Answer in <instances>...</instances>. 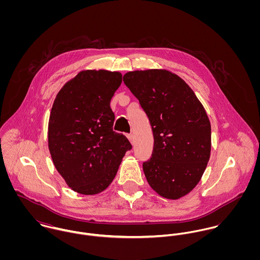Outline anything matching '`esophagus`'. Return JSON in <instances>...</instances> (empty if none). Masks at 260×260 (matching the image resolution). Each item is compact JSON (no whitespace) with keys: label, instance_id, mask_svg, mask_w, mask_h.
<instances>
[{"label":"esophagus","instance_id":"obj_1","mask_svg":"<svg viewBox=\"0 0 260 260\" xmlns=\"http://www.w3.org/2000/svg\"><path fill=\"white\" fill-rule=\"evenodd\" d=\"M127 137H128L129 141L133 144V143H134V136H133V134H128V135H127Z\"/></svg>","mask_w":260,"mask_h":260}]
</instances>
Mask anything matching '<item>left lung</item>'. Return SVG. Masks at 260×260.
Here are the masks:
<instances>
[{"label": "left lung", "instance_id": "left-lung-1", "mask_svg": "<svg viewBox=\"0 0 260 260\" xmlns=\"http://www.w3.org/2000/svg\"><path fill=\"white\" fill-rule=\"evenodd\" d=\"M123 81L147 114L154 136L143 163L149 185L160 196L179 199L200 181L211 151L206 111L184 80L170 71H132Z\"/></svg>", "mask_w": 260, "mask_h": 260}]
</instances>
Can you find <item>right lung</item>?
<instances>
[{"mask_svg":"<svg viewBox=\"0 0 260 260\" xmlns=\"http://www.w3.org/2000/svg\"><path fill=\"white\" fill-rule=\"evenodd\" d=\"M122 75L84 70L57 94L50 113L48 146L67 185L84 195L104 191L115 178L129 140L113 131L110 101Z\"/></svg>","mask_w":260,"mask_h":260,"instance_id":"add662e5","label":"right lung"}]
</instances>
